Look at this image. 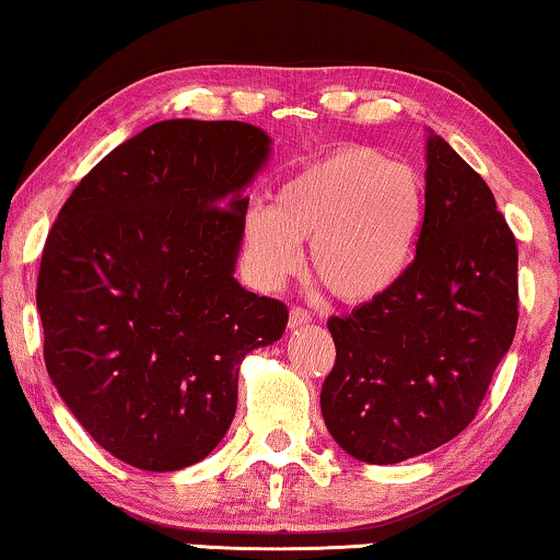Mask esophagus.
<instances>
[{
    "instance_id": "esophagus-1",
    "label": "esophagus",
    "mask_w": 560,
    "mask_h": 560,
    "mask_svg": "<svg viewBox=\"0 0 560 560\" xmlns=\"http://www.w3.org/2000/svg\"><path fill=\"white\" fill-rule=\"evenodd\" d=\"M308 322H312V314H308L306 308L291 306V319H288V324H291V329L303 327V324H308Z\"/></svg>"
}]
</instances>
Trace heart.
Here are the masks:
<instances>
[{"mask_svg":"<svg viewBox=\"0 0 560 560\" xmlns=\"http://www.w3.org/2000/svg\"><path fill=\"white\" fill-rule=\"evenodd\" d=\"M425 220V189L410 165L350 144L280 184L275 205L244 215V261L259 285H278L308 265L342 301H371L402 280Z\"/></svg>","mask_w":560,"mask_h":560,"instance_id":"1","label":"heart"}]
</instances>
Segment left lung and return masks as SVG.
<instances>
[{
    "mask_svg": "<svg viewBox=\"0 0 560 560\" xmlns=\"http://www.w3.org/2000/svg\"><path fill=\"white\" fill-rule=\"evenodd\" d=\"M425 220L392 291L327 322L322 416L350 457L395 465L459 436L520 319L516 238L480 174L428 135Z\"/></svg>",
    "mask_w": 560,
    "mask_h": 560,
    "instance_id": "1",
    "label": "left lung"
}]
</instances>
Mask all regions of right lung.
<instances>
[{
	"instance_id": "1",
	"label": "right lung",
	"mask_w": 560,
	"mask_h": 560,
	"mask_svg": "<svg viewBox=\"0 0 560 560\" xmlns=\"http://www.w3.org/2000/svg\"><path fill=\"white\" fill-rule=\"evenodd\" d=\"M269 137L171 119L121 142L48 231L36 303L44 361L80 425L116 459L174 472L236 416L238 365L280 340L288 306L233 278Z\"/></svg>"
}]
</instances>
